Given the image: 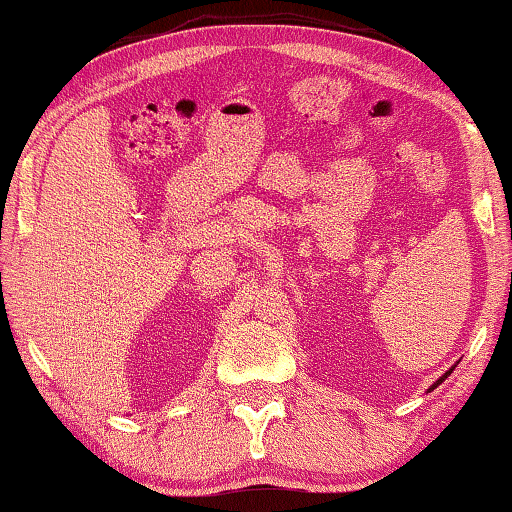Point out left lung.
Instances as JSON below:
<instances>
[{"mask_svg": "<svg viewBox=\"0 0 512 512\" xmlns=\"http://www.w3.org/2000/svg\"><path fill=\"white\" fill-rule=\"evenodd\" d=\"M453 369H456V364H453V367H451L449 371H444V373H442V376H440V378H437V380H435V383H433L431 387H428V392H433V389H435V387H440V385L444 383V380L451 376V373H453Z\"/></svg>", "mask_w": 512, "mask_h": 512, "instance_id": "8db88e82", "label": "left lung"}]
</instances>
